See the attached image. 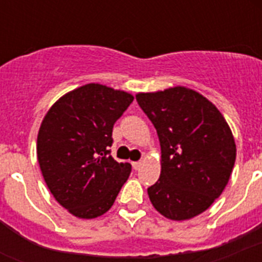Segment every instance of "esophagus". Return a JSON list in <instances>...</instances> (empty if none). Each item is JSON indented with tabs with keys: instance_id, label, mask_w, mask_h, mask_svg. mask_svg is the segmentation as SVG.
<instances>
[{
	"instance_id": "obj_1",
	"label": "esophagus",
	"mask_w": 262,
	"mask_h": 262,
	"mask_svg": "<svg viewBox=\"0 0 262 262\" xmlns=\"http://www.w3.org/2000/svg\"><path fill=\"white\" fill-rule=\"evenodd\" d=\"M141 162H133V163H132V166H133V168H135V170H140V168H141Z\"/></svg>"
}]
</instances>
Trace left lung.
<instances>
[{"label": "left lung", "mask_w": 262, "mask_h": 262, "mask_svg": "<svg viewBox=\"0 0 262 262\" xmlns=\"http://www.w3.org/2000/svg\"><path fill=\"white\" fill-rule=\"evenodd\" d=\"M154 123L162 149V171L148 195L158 212L186 220L211 207L227 185L235 163V141L220 111L185 87L137 94Z\"/></svg>", "instance_id": "8db88e82"}]
</instances>
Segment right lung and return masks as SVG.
<instances>
[{
	"instance_id": "obj_1",
	"label": "right lung",
	"mask_w": 262,
	"mask_h": 262,
	"mask_svg": "<svg viewBox=\"0 0 262 262\" xmlns=\"http://www.w3.org/2000/svg\"><path fill=\"white\" fill-rule=\"evenodd\" d=\"M133 96L87 84L59 99L38 133V162L54 199L72 215L94 219L106 213L132 171L110 155L113 127Z\"/></svg>"
}]
</instances>
